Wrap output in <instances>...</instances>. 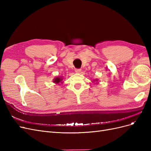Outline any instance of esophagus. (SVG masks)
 <instances>
[{
    "instance_id": "esophagus-1",
    "label": "esophagus",
    "mask_w": 151,
    "mask_h": 151,
    "mask_svg": "<svg viewBox=\"0 0 151 151\" xmlns=\"http://www.w3.org/2000/svg\"><path fill=\"white\" fill-rule=\"evenodd\" d=\"M75 72L76 73H80L81 72V69H80V68H76V69L75 70Z\"/></svg>"
}]
</instances>
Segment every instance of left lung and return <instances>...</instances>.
Returning <instances> with one entry per match:
<instances>
[{
    "label": "left lung",
    "instance_id": "left-lung-1",
    "mask_svg": "<svg viewBox=\"0 0 151 151\" xmlns=\"http://www.w3.org/2000/svg\"><path fill=\"white\" fill-rule=\"evenodd\" d=\"M93 83H96V84H98L99 82H98V79H93V81H92Z\"/></svg>",
    "mask_w": 151,
    "mask_h": 151
}]
</instances>
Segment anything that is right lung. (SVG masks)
I'll use <instances>...</instances> for the list:
<instances>
[{
	"mask_svg": "<svg viewBox=\"0 0 151 151\" xmlns=\"http://www.w3.org/2000/svg\"><path fill=\"white\" fill-rule=\"evenodd\" d=\"M63 77L62 76H58V77H55V78L53 79V83H55V84H60L59 83H63Z\"/></svg>",
	"mask_w": 151,
	"mask_h": 151,
	"instance_id": "obj_1",
	"label": "right lung"
}]
</instances>
